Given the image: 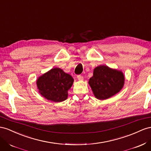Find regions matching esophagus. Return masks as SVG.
<instances>
[{
	"label": "esophagus",
	"instance_id": "34e87169",
	"mask_svg": "<svg viewBox=\"0 0 151 151\" xmlns=\"http://www.w3.org/2000/svg\"><path fill=\"white\" fill-rule=\"evenodd\" d=\"M77 79H78L79 80H81V81H83V77L81 76V75H77Z\"/></svg>",
	"mask_w": 151,
	"mask_h": 151
}]
</instances>
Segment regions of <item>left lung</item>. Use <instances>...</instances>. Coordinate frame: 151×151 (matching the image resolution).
Wrapping results in <instances>:
<instances>
[{
  "label": "left lung",
  "instance_id": "left-lung-1",
  "mask_svg": "<svg viewBox=\"0 0 151 151\" xmlns=\"http://www.w3.org/2000/svg\"><path fill=\"white\" fill-rule=\"evenodd\" d=\"M124 76L123 72L107 66L96 67L89 84L93 94L99 100H105L116 95L123 87Z\"/></svg>",
  "mask_w": 151,
  "mask_h": 151
}]
</instances>
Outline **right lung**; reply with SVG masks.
<instances>
[{
    "label": "right lung",
    "mask_w": 151,
    "mask_h": 151,
    "mask_svg": "<svg viewBox=\"0 0 151 151\" xmlns=\"http://www.w3.org/2000/svg\"><path fill=\"white\" fill-rule=\"evenodd\" d=\"M74 82L72 77L59 68H52L37 81L39 91L46 99L55 102L65 100Z\"/></svg>",
    "instance_id": "right-lung-1"
}]
</instances>
